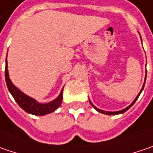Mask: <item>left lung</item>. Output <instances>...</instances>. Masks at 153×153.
Masks as SVG:
<instances>
[{"label": "left lung", "mask_w": 153, "mask_h": 153, "mask_svg": "<svg viewBox=\"0 0 153 153\" xmlns=\"http://www.w3.org/2000/svg\"><path fill=\"white\" fill-rule=\"evenodd\" d=\"M146 79H145V81H146ZM144 86H145V83H144V85H143V86H142V89H141V91H140V93L138 94V96L136 97V98L134 100V102L133 103H131L130 104L129 106H128L127 108H125V109H123V110H119V111H115V112H110V111H104V110H99L98 108H97L96 106H94L92 103H91V102H90L91 103V106L95 109V110H97V111H98V112H100V113H103V114H105V115H118V114H123V113H124V112H126L127 110H128V109H130L133 105H134V103H135L136 102V100L138 99V97H139V96L140 95V93H141V91H143V89H144Z\"/></svg>", "instance_id": "8db88e82"}]
</instances>
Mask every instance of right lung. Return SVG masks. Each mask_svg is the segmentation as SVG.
<instances>
[{"mask_svg": "<svg viewBox=\"0 0 153 153\" xmlns=\"http://www.w3.org/2000/svg\"><path fill=\"white\" fill-rule=\"evenodd\" d=\"M5 78H6L7 86L12 94V96L13 97L14 100L25 112L29 114L35 115V116H44V115L50 114L56 110L62 102L63 88L61 91L60 95L57 97L55 100L47 103H38L34 98L25 95L21 91H19L11 81L9 74H8L7 60H6V68H5Z\"/></svg>", "mask_w": 153, "mask_h": 153, "instance_id": "obj_1", "label": "right lung"}]
</instances>
